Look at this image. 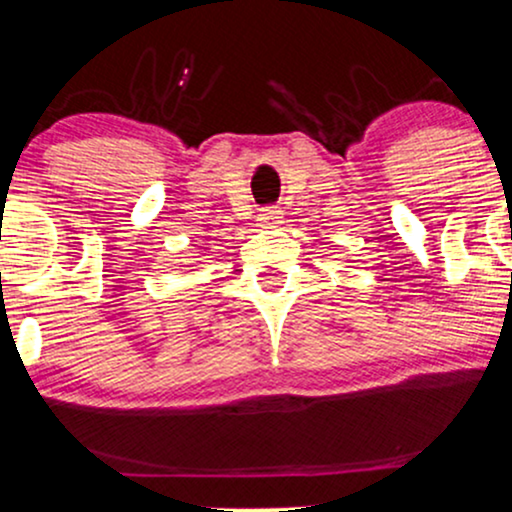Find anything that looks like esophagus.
Here are the masks:
<instances>
[{"instance_id":"1","label":"esophagus","mask_w":512,"mask_h":512,"mask_svg":"<svg viewBox=\"0 0 512 512\" xmlns=\"http://www.w3.org/2000/svg\"><path fill=\"white\" fill-rule=\"evenodd\" d=\"M280 218H282V211L277 206H266L258 211V223H261L263 227L280 225Z\"/></svg>"}]
</instances>
